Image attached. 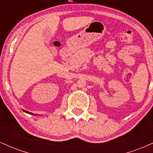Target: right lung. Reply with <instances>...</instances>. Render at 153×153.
<instances>
[{
    "label": "right lung",
    "instance_id": "right-lung-1",
    "mask_svg": "<svg viewBox=\"0 0 153 153\" xmlns=\"http://www.w3.org/2000/svg\"><path fill=\"white\" fill-rule=\"evenodd\" d=\"M23 111H24V112H26V113H27V114H32L33 115V114L32 113H30V112H29V111H25V110H24V109H22Z\"/></svg>",
    "mask_w": 153,
    "mask_h": 153
}]
</instances>
